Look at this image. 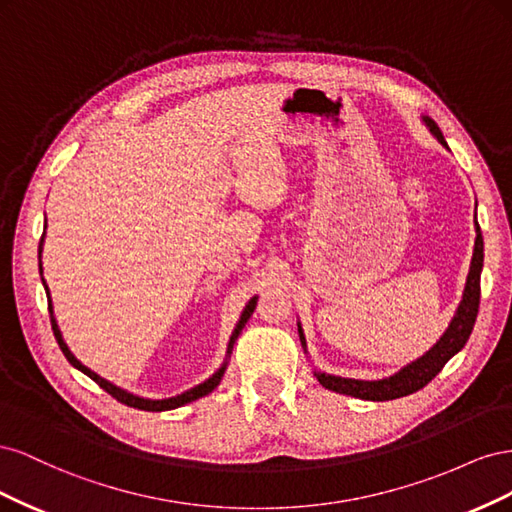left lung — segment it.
I'll return each mask as SVG.
<instances>
[{
  "mask_svg": "<svg viewBox=\"0 0 512 512\" xmlns=\"http://www.w3.org/2000/svg\"><path fill=\"white\" fill-rule=\"evenodd\" d=\"M425 123L429 126L431 134L438 138L442 145L444 136L440 128L436 126V121H431L425 117ZM483 235H480V226L476 224V243H474V256H472V267L468 273V282L466 290H463V299L457 307V314L448 324L446 333L440 337V342L433 346L427 354H423L421 359H416L414 363L406 365L399 374L384 378V380H352V378H339V376H327V374H316L318 382L324 386V389L350 395V397H359V399H369V401H389L397 397H406L410 393L421 391L425 384H429L433 378H436L442 367L448 363L451 356H455L463 346H466L468 337L474 329L476 314H478V303H480V271H483ZM301 335V344L303 342V331L299 327Z\"/></svg>",
  "mask_w": 512,
  "mask_h": 512,
  "instance_id": "left-lung-1",
  "label": "left lung"
}]
</instances>
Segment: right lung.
Returning a JSON list of instances; mask_svg holds the SVG:
<instances>
[{"label": "right lung", "mask_w": 512, "mask_h": 512, "mask_svg": "<svg viewBox=\"0 0 512 512\" xmlns=\"http://www.w3.org/2000/svg\"><path fill=\"white\" fill-rule=\"evenodd\" d=\"M42 241H44V235H42ZM42 241H40V250H38V256H40V252H42ZM40 273H42V265H40ZM44 282V280H42ZM44 288H46V284H44ZM46 297H49V288H46ZM254 307H256V297L247 303V307L243 309V314H241V320H239V324H237V329H235V333H232V337H230V344H228V354H230V350H232V346H235V339L239 337V333H241V329L245 327V322L250 320V316L254 314ZM49 314H51V327H53V333H55V339H57V344H59V348H61V352H64V356L66 359L76 367V369H81L85 376H89L91 380H94L98 386H102V389L111 395V397H115L117 401H121V404H126V406H130V408H138V410H147V412H162V410H173V408H179V406H185V404H190V401H194V399H200V397H205V395H209L215 386L220 384V380H222V376H224V369H226V365H222L218 371H215V374L209 378V380H205L203 384H198V386H194V389H190V391H185V393H181V395H177V397H168V399H143V397H136V395H132V393H128V391H123V389H119V386H115V384H111L108 380H104V378H100L98 374H94V371L91 369H87L81 361H76V356L68 350V346H66V342L64 339H61V333H59V327H57V322H55V318H53V305H51V297H49Z\"/></svg>", "instance_id": "add662e5"}]
</instances>
